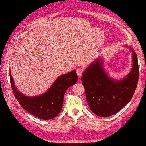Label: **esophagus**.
Here are the masks:
<instances>
[{
	"mask_svg": "<svg viewBox=\"0 0 146 146\" xmlns=\"http://www.w3.org/2000/svg\"><path fill=\"white\" fill-rule=\"evenodd\" d=\"M83 72V69L81 68H76V73H77L78 76H81V75H82Z\"/></svg>",
	"mask_w": 146,
	"mask_h": 146,
	"instance_id": "obj_1",
	"label": "esophagus"
}]
</instances>
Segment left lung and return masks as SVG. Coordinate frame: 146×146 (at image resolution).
Returning a JSON list of instances; mask_svg holds the SVG:
<instances>
[{"mask_svg": "<svg viewBox=\"0 0 146 146\" xmlns=\"http://www.w3.org/2000/svg\"><path fill=\"white\" fill-rule=\"evenodd\" d=\"M133 66L129 74L122 80L108 77L99 59L84 71L81 80L85 90L86 101L91 111L99 117L115 114L129 103L136 90L139 81V63L134 50Z\"/></svg>", "mask_w": 146, "mask_h": 146, "instance_id": "1", "label": "left lung"}]
</instances>
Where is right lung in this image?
<instances>
[{
  "mask_svg": "<svg viewBox=\"0 0 146 146\" xmlns=\"http://www.w3.org/2000/svg\"><path fill=\"white\" fill-rule=\"evenodd\" d=\"M10 83L15 98L25 110L43 120L54 119L62 110L64 95L67 89L77 82L75 70L58 77L50 88L42 95L35 97L25 96L17 90L9 73Z\"/></svg>",
  "mask_w": 146,
  "mask_h": 146,
  "instance_id": "right-lung-1",
  "label": "right lung"
}]
</instances>
